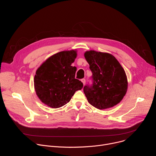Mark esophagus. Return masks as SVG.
<instances>
[{
  "mask_svg": "<svg viewBox=\"0 0 156 156\" xmlns=\"http://www.w3.org/2000/svg\"><path fill=\"white\" fill-rule=\"evenodd\" d=\"M81 82L83 83V84L84 85V84H85V83H86V80H85L84 78H83V79L81 80Z\"/></svg>",
  "mask_w": 156,
  "mask_h": 156,
  "instance_id": "34e87169",
  "label": "esophagus"
}]
</instances>
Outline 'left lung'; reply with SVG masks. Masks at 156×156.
<instances>
[{
    "label": "left lung",
    "instance_id": "8db88e82",
    "mask_svg": "<svg viewBox=\"0 0 156 156\" xmlns=\"http://www.w3.org/2000/svg\"><path fill=\"white\" fill-rule=\"evenodd\" d=\"M84 57L93 73L92 85L83 88L88 102L99 109L119 104L128 88L125 72L119 61L112 54L94 51H86Z\"/></svg>",
    "mask_w": 156,
    "mask_h": 156
}]
</instances>
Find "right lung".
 <instances>
[{
  "instance_id": "1",
  "label": "right lung",
  "mask_w": 156,
  "mask_h": 156,
  "mask_svg": "<svg viewBox=\"0 0 156 156\" xmlns=\"http://www.w3.org/2000/svg\"><path fill=\"white\" fill-rule=\"evenodd\" d=\"M76 55L74 50L58 52L37 69L34 84L42 102L52 108H59L67 104L75 93L83 88V83L75 79L76 68L71 65Z\"/></svg>"
}]
</instances>
